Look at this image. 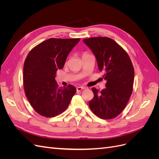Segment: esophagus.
<instances>
[{"mask_svg":"<svg viewBox=\"0 0 159 159\" xmlns=\"http://www.w3.org/2000/svg\"><path fill=\"white\" fill-rule=\"evenodd\" d=\"M84 89H85L84 87H78L77 88V91H81V90H83Z\"/></svg>","mask_w":159,"mask_h":159,"instance_id":"obj_1","label":"esophagus"}]
</instances>
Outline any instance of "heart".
<instances>
[{
	"mask_svg": "<svg viewBox=\"0 0 159 159\" xmlns=\"http://www.w3.org/2000/svg\"><path fill=\"white\" fill-rule=\"evenodd\" d=\"M88 55H90V54H89L88 53H86V52H85V53H84V54H83V56H88Z\"/></svg>",
	"mask_w": 159,
	"mask_h": 159,
	"instance_id": "obj_1",
	"label": "heart"
}]
</instances>
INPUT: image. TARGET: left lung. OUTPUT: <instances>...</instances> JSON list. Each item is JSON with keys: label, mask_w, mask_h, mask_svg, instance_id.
Masks as SVG:
<instances>
[{"label": "left lung", "mask_w": 159, "mask_h": 159, "mask_svg": "<svg viewBox=\"0 0 159 159\" xmlns=\"http://www.w3.org/2000/svg\"><path fill=\"white\" fill-rule=\"evenodd\" d=\"M84 42L92 51L98 68L107 81L104 89L92 88L93 98L89 108L101 119L116 117L127 105L133 91L134 68L127 53L113 39L108 37H94Z\"/></svg>", "instance_id": "left-lung-1"}]
</instances>
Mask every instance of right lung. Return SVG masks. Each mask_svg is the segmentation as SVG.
<instances>
[{
	"instance_id": "add662e5",
	"label": "right lung",
	"mask_w": 159,
	"mask_h": 159,
	"mask_svg": "<svg viewBox=\"0 0 159 159\" xmlns=\"http://www.w3.org/2000/svg\"><path fill=\"white\" fill-rule=\"evenodd\" d=\"M80 38H50L31 50L24 64V89L31 106L46 117L57 116L68 107L76 92L74 86L58 88L57 70L64 68L66 60Z\"/></svg>"
}]
</instances>
